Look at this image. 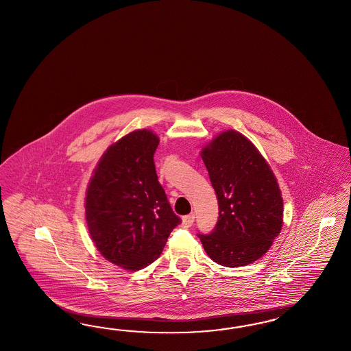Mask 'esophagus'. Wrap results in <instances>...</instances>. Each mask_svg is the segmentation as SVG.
Masks as SVG:
<instances>
[{"mask_svg": "<svg viewBox=\"0 0 351 351\" xmlns=\"http://www.w3.org/2000/svg\"><path fill=\"white\" fill-rule=\"evenodd\" d=\"M194 219H195V214L194 213L182 217V226H184V227H191L193 223H194Z\"/></svg>", "mask_w": 351, "mask_h": 351, "instance_id": "34e87169", "label": "esophagus"}]
</instances>
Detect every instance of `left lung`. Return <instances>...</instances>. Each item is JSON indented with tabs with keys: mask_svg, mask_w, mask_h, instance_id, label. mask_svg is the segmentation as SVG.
Returning <instances> with one entry per match:
<instances>
[{
	"mask_svg": "<svg viewBox=\"0 0 351 351\" xmlns=\"http://www.w3.org/2000/svg\"><path fill=\"white\" fill-rule=\"evenodd\" d=\"M200 156L218 199L219 217L210 234H199L208 256L227 267L258 260L282 231V197L270 165L237 130H224Z\"/></svg>",
	"mask_w": 351,
	"mask_h": 351,
	"instance_id": "obj_1",
	"label": "left lung"
}]
</instances>
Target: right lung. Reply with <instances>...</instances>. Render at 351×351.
<instances>
[{"instance_id": "obj_1", "label": "right lung", "mask_w": 351, "mask_h": 351, "mask_svg": "<svg viewBox=\"0 0 351 351\" xmlns=\"http://www.w3.org/2000/svg\"><path fill=\"white\" fill-rule=\"evenodd\" d=\"M160 138L137 129L108 147L86 189V223L108 261L137 271L157 260L180 218L154 167Z\"/></svg>"}]
</instances>
